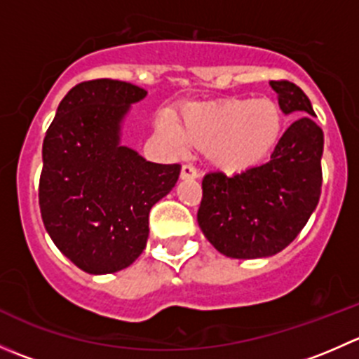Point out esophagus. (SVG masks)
I'll use <instances>...</instances> for the list:
<instances>
[{"mask_svg": "<svg viewBox=\"0 0 359 359\" xmlns=\"http://www.w3.org/2000/svg\"><path fill=\"white\" fill-rule=\"evenodd\" d=\"M198 177V170L194 168L193 165H182L180 168V179H196Z\"/></svg>", "mask_w": 359, "mask_h": 359, "instance_id": "1", "label": "esophagus"}]
</instances>
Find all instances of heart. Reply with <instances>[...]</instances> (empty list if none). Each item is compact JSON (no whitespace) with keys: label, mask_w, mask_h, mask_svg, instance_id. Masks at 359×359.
<instances>
[{"label":"heart","mask_w":359,"mask_h":359,"mask_svg":"<svg viewBox=\"0 0 359 359\" xmlns=\"http://www.w3.org/2000/svg\"><path fill=\"white\" fill-rule=\"evenodd\" d=\"M159 128L179 149L196 144L205 147L217 168L236 173L273 153L283 130V111L273 99H229L215 106L187 107L182 126L165 114Z\"/></svg>","instance_id":"obj_1"}]
</instances>
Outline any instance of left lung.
I'll return each mask as SVG.
<instances>
[{
    "label": "left lung",
    "instance_id": "obj_1",
    "mask_svg": "<svg viewBox=\"0 0 359 359\" xmlns=\"http://www.w3.org/2000/svg\"><path fill=\"white\" fill-rule=\"evenodd\" d=\"M285 114H304L281 135L271 159L245 172L203 177L198 210L206 240L233 259H260L287 248L304 229L321 194L323 130L295 83L271 81Z\"/></svg>",
    "mask_w": 359,
    "mask_h": 359
}]
</instances>
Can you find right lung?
<instances>
[{
    "label": "right lung",
    "instance_id": "obj_1",
    "mask_svg": "<svg viewBox=\"0 0 359 359\" xmlns=\"http://www.w3.org/2000/svg\"><path fill=\"white\" fill-rule=\"evenodd\" d=\"M147 92L118 79L76 85L43 140L39 210L55 247L81 271L109 274L144 252L149 212L180 165L146 161L119 144L123 118Z\"/></svg>",
    "mask_w": 359,
    "mask_h": 359
}]
</instances>
